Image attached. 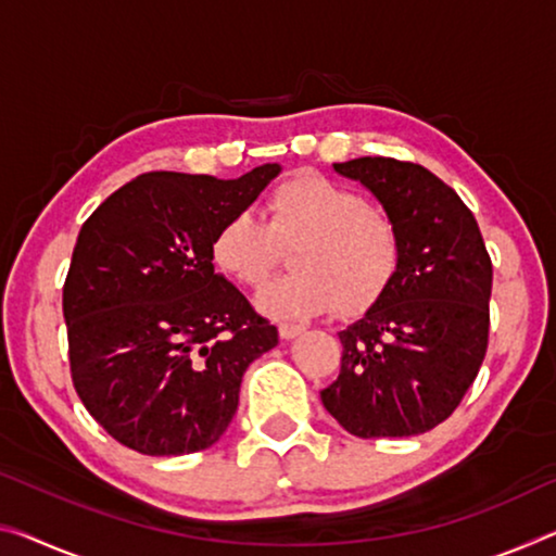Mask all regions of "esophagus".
Wrapping results in <instances>:
<instances>
[{
    "instance_id": "1",
    "label": "esophagus",
    "mask_w": 556,
    "mask_h": 556,
    "mask_svg": "<svg viewBox=\"0 0 556 556\" xmlns=\"http://www.w3.org/2000/svg\"><path fill=\"white\" fill-rule=\"evenodd\" d=\"M278 332H280V338H283V340H293V338L301 336V332H305V326H295V323H280Z\"/></svg>"
}]
</instances>
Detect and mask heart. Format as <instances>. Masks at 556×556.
<instances>
[{
  "instance_id": "obj_1",
  "label": "heart",
  "mask_w": 556,
  "mask_h": 556,
  "mask_svg": "<svg viewBox=\"0 0 556 556\" xmlns=\"http://www.w3.org/2000/svg\"><path fill=\"white\" fill-rule=\"evenodd\" d=\"M268 224L251 211L213 236V263L241 286H261L293 249L290 276L273 280L255 303L270 318H311L336 305L361 315L386 295L400 268V230L361 193L318 174H298L266 203Z\"/></svg>"
}]
</instances>
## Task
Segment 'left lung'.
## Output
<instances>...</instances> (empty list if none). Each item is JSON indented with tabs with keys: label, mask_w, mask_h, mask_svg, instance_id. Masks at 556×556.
Listing matches in <instances>:
<instances>
[{
	"label": "left lung",
	"mask_w": 556,
	"mask_h": 556,
	"mask_svg": "<svg viewBox=\"0 0 556 556\" xmlns=\"http://www.w3.org/2000/svg\"><path fill=\"white\" fill-rule=\"evenodd\" d=\"M361 181L400 230V268L386 295L338 332V380L323 405L350 434L413 438L455 413L490 338L492 261L463 199L409 161L332 164Z\"/></svg>",
	"instance_id": "1"
}]
</instances>
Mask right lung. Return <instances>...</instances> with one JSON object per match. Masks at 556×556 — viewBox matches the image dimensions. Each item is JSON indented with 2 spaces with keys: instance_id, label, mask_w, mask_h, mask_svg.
<instances>
[{
  "instance_id": "1",
  "label": "right lung",
  "mask_w": 556,
  "mask_h": 556,
  "mask_svg": "<svg viewBox=\"0 0 556 556\" xmlns=\"http://www.w3.org/2000/svg\"><path fill=\"white\" fill-rule=\"evenodd\" d=\"M280 174L241 178L153 170L91 213L64 283L76 395L111 438L141 455L218 442L245 367L278 330L213 268L211 243Z\"/></svg>"
}]
</instances>
